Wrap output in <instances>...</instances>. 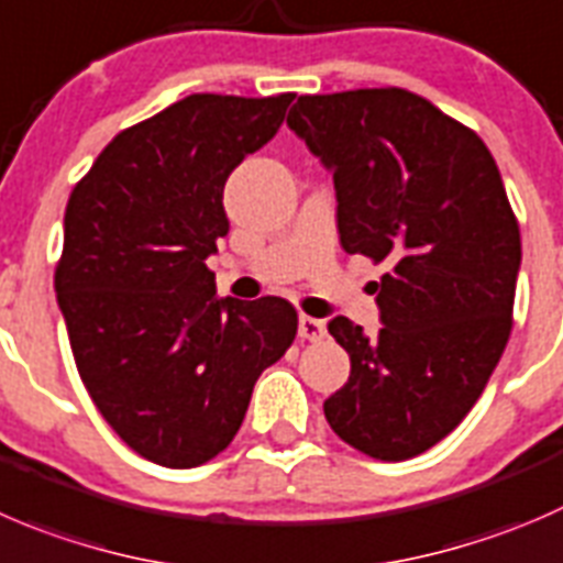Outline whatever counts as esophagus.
<instances>
[{
	"label": "esophagus",
	"mask_w": 563,
	"mask_h": 563,
	"mask_svg": "<svg viewBox=\"0 0 563 563\" xmlns=\"http://www.w3.org/2000/svg\"><path fill=\"white\" fill-rule=\"evenodd\" d=\"M327 335V324L321 319H313V316H299V338L316 343Z\"/></svg>",
	"instance_id": "obj_1"
}]
</instances>
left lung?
<instances>
[{
	"label": "left lung",
	"instance_id": "8db88e82",
	"mask_svg": "<svg viewBox=\"0 0 563 563\" xmlns=\"http://www.w3.org/2000/svg\"><path fill=\"white\" fill-rule=\"evenodd\" d=\"M288 125L332 170L343 250L387 264L382 330L330 321L352 374L327 423L371 460H412L471 412L515 324L520 225L498 165L404 87L299 96Z\"/></svg>",
	"mask_w": 563,
	"mask_h": 563
}]
</instances>
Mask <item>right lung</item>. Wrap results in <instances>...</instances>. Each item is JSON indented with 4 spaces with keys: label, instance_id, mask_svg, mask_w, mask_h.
<instances>
[{
    "label": "right lung",
    "instance_id": "add662e5",
    "mask_svg": "<svg viewBox=\"0 0 563 563\" xmlns=\"http://www.w3.org/2000/svg\"><path fill=\"white\" fill-rule=\"evenodd\" d=\"M294 92H195L112 136L65 206L54 291L92 404L156 465L231 445L261 371L297 338L280 297L214 299L233 167L280 129Z\"/></svg>",
    "mask_w": 563,
    "mask_h": 563
}]
</instances>
